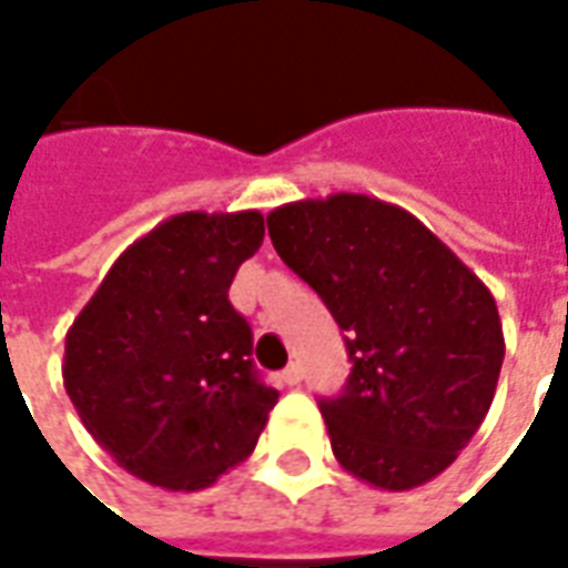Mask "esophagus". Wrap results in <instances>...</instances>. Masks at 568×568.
Returning <instances> with one entry per match:
<instances>
[{"label":"esophagus","instance_id":"34e87169","mask_svg":"<svg viewBox=\"0 0 568 568\" xmlns=\"http://www.w3.org/2000/svg\"><path fill=\"white\" fill-rule=\"evenodd\" d=\"M301 379H304V367H301L297 361H292V364L283 369V382H285V385H292V388H295V385H301Z\"/></svg>","mask_w":568,"mask_h":568}]
</instances>
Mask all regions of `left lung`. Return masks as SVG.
I'll use <instances>...</instances> for the list:
<instances>
[{
  "label": "left lung",
  "mask_w": 568,
  "mask_h": 568,
  "mask_svg": "<svg viewBox=\"0 0 568 568\" xmlns=\"http://www.w3.org/2000/svg\"><path fill=\"white\" fill-rule=\"evenodd\" d=\"M273 250L346 331L339 397L318 400L339 466L413 490L485 422L506 339L487 285L409 210L355 192L267 213Z\"/></svg>",
  "instance_id": "obj_1"
}]
</instances>
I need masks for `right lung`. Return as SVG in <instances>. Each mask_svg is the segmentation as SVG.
Returning <instances> with one entry per match:
<instances>
[{"label":"right lung","mask_w":568,"mask_h":568,"mask_svg":"<svg viewBox=\"0 0 568 568\" xmlns=\"http://www.w3.org/2000/svg\"><path fill=\"white\" fill-rule=\"evenodd\" d=\"M262 241L258 210L178 213L113 262L65 334L62 382L83 427L146 485L210 487L262 436L280 390L258 379L229 301Z\"/></svg>","instance_id":"1"}]
</instances>
